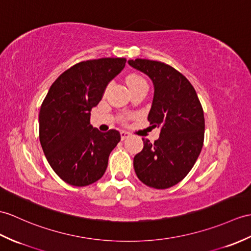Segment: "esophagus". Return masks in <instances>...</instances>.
I'll return each mask as SVG.
<instances>
[{"instance_id": "34e87169", "label": "esophagus", "mask_w": 251, "mask_h": 251, "mask_svg": "<svg viewBox=\"0 0 251 251\" xmlns=\"http://www.w3.org/2000/svg\"><path fill=\"white\" fill-rule=\"evenodd\" d=\"M128 137H130V133L129 132L126 131V130H121V138H122V140H125Z\"/></svg>"}]
</instances>
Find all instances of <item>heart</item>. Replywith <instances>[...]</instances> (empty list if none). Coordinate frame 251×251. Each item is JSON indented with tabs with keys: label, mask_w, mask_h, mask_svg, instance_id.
<instances>
[{
	"label": "heart",
	"mask_w": 251,
	"mask_h": 251,
	"mask_svg": "<svg viewBox=\"0 0 251 251\" xmlns=\"http://www.w3.org/2000/svg\"><path fill=\"white\" fill-rule=\"evenodd\" d=\"M127 84L129 86V89H133V87H138V86H148L147 81L137 75H129V77L127 78Z\"/></svg>",
	"instance_id": "1"
}]
</instances>
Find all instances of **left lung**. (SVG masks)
I'll list each match as a JSON object with an SVG mask.
<instances>
[{
    "label": "left lung",
    "mask_w": 251,
    "mask_h": 251,
    "mask_svg": "<svg viewBox=\"0 0 251 251\" xmlns=\"http://www.w3.org/2000/svg\"><path fill=\"white\" fill-rule=\"evenodd\" d=\"M128 64L152 80L154 98L148 120L160 128L154 143L142 139L144 147L133 158V168L147 186L172 187L187 176L201 153L205 128L201 102L187 78L168 64L143 59Z\"/></svg>",
    "instance_id": "obj_1"
}]
</instances>
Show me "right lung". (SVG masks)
Here are the masks:
<instances>
[{
  "label": "right lung",
  "mask_w": 251,
  "mask_h": 251,
  "mask_svg": "<svg viewBox=\"0 0 251 251\" xmlns=\"http://www.w3.org/2000/svg\"><path fill=\"white\" fill-rule=\"evenodd\" d=\"M125 63L123 57H102L75 64L52 83L44 99L39 141L51 168L69 185L81 187L100 178L120 142L118 130L93 128L91 111Z\"/></svg>",
  "instance_id": "1"
}]
</instances>
